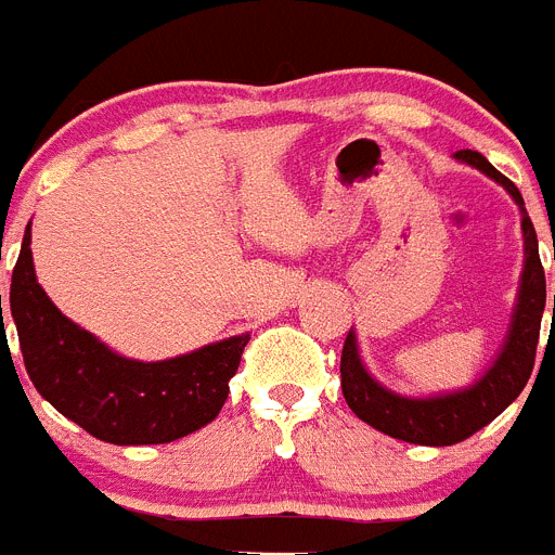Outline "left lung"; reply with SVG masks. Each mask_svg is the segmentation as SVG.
Returning <instances> with one entry per match:
<instances>
[{"label": "left lung", "instance_id": "8db88e82", "mask_svg": "<svg viewBox=\"0 0 555 555\" xmlns=\"http://www.w3.org/2000/svg\"><path fill=\"white\" fill-rule=\"evenodd\" d=\"M455 158L475 166L514 197L522 210V235H526V269H522V286H519L517 308H514L512 331H508L506 347L498 356L492 370L480 377L478 384L464 391H453L444 397H428V400H411L395 391L384 389L370 377L358 358L356 336L347 333L341 347V391L347 405L358 420L377 428L391 439H403L411 444H428V448H448V444L464 442L475 430L487 428L494 416L503 414L508 405L526 389L528 377L533 372L539 345V327H542V311H545V269L539 261V242L533 222L528 219L526 203L517 185L500 175L480 152L459 150ZM555 317V297H553Z\"/></svg>", "mask_w": 555, "mask_h": 555}]
</instances>
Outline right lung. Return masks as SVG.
Returning a JSON list of instances; mask_svg holds the SVG:
<instances>
[{"label": "right lung", "instance_id": "right-lung-1", "mask_svg": "<svg viewBox=\"0 0 555 555\" xmlns=\"http://www.w3.org/2000/svg\"><path fill=\"white\" fill-rule=\"evenodd\" d=\"M10 313L38 395L111 444H166L217 420L249 341L244 333L155 364L116 356L38 286L29 224L10 281Z\"/></svg>", "mask_w": 555, "mask_h": 555}]
</instances>
